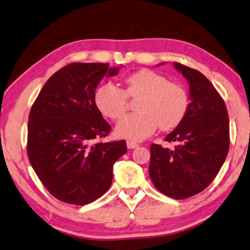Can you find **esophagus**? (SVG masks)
<instances>
[{
	"label": "esophagus",
	"mask_w": 250,
	"mask_h": 250,
	"mask_svg": "<svg viewBox=\"0 0 250 250\" xmlns=\"http://www.w3.org/2000/svg\"><path fill=\"white\" fill-rule=\"evenodd\" d=\"M126 146H127V147H128L129 149H132V148H136V147L139 146V144L136 143V142H132V141H127L126 142Z\"/></svg>",
	"instance_id": "obj_1"
}]
</instances>
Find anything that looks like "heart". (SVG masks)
Masks as SVG:
<instances>
[{"instance_id":"heart-1","label":"heart","mask_w":250,"mask_h":250,"mask_svg":"<svg viewBox=\"0 0 250 250\" xmlns=\"http://www.w3.org/2000/svg\"><path fill=\"white\" fill-rule=\"evenodd\" d=\"M127 96L140 97L138 113L125 115L115 127L120 138L141 141L156 128L173 129L187 112L188 95L181 85L169 82L166 77L149 69H141L126 78V88L122 90L112 83L97 88L95 104L101 112L111 120L120 119L127 107Z\"/></svg>"}]
</instances>
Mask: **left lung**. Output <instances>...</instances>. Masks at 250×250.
<instances>
[{"label":"left lung","instance_id":"8db88e82","mask_svg":"<svg viewBox=\"0 0 250 250\" xmlns=\"http://www.w3.org/2000/svg\"><path fill=\"white\" fill-rule=\"evenodd\" d=\"M173 66L188 82L190 103L185 118L165 139L174 142V148L151 146L148 173L164 195L186 199L205 189L224 165L229 118L224 99L207 77L180 63Z\"/></svg>","mask_w":250,"mask_h":250}]
</instances>
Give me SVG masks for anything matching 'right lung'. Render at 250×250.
Listing matches in <instances>:
<instances>
[{
	"instance_id": "right-lung-1",
	"label": "right lung",
	"mask_w": 250,
	"mask_h": 250,
	"mask_svg": "<svg viewBox=\"0 0 250 250\" xmlns=\"http://www.w3.org/2000/svg\"><path fill=\"white\" fill-rule=\"evenodd\" d=\"M119 70L104 63H71L50 77L33 104L27 156L60 201L84 205L101 198L112 183L114 163L127 152L125 140L94 143L111 129L96 107L95 90Z\"/></svg>"
}]
</instances>
